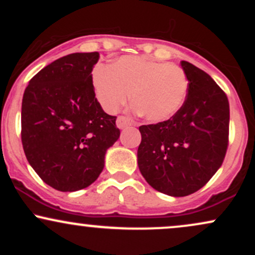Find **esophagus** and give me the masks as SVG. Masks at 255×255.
Masks as SVG:
<instances>
[{
    "label": "esophagus",
    "instance_id": "34e87169",
    "mask_svg": "<svg viewBox=\"0 0 255 255\" xmlns=\"http://www.w3.org/2000/svg\"><path fill=\"white\" fill-rule=\"evenodd\" d=\"M131 125V121L128 118H125V116H119L118 120H116V126L120 128V129H124V128H127L128 126Z\"/></svg>",
    "mask_w": 255,
    "mask_h": 255
}]
</instances>
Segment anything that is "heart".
I'll return each mask as SVG.
<instances>
[{
    "label": "heart",
    "mask_w": 255,
    "mask_h": 255,
    "mask_svg": "<svg viewBox=\"0 0 255 255\" xmlns=\"http://www.w3.org/2000/svg\"><path fill=\"white\" fill-rule=\"evenodd\" d=\"M92 84L99 104L114 114L131 93L134 110L153 124L165 122L182 109L189 81L181 67L144 56H124L95 69Z\"/></svg>",
    "instance_id": "heart-1"
}]
</instances>
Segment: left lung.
Masks as SVG:
<instances>
[{
    "instance_id": "1",
    "label": "left lung",
    "mask_w": 255,
    "mask_h": 255,
    "mask_svg": "<svg viewBox=\"0 0 255 255\" xmlns=\"http://www.w3.org/2000/svg\"><path fill=\"white\" fill-rule=\"evenodd\" d=\"M189 81L182 109L156 125L140 126L137 165L152 188L170 197L199 191L221 168L228 148L229 102L216 81L182 61Z\"/></svg>"
}]
</instances>
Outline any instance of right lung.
I'll list each match as a JSON object with an SVG mask.
<instances>
[{
	"mask_svg": "<svg viewBox=\"0 0 255 255\" xmlns=\"http://www.w3.org/2000/svg\"><path fill=\"white\" fill-rule=\"evenodd\" d=\"M98 52H75L54 61L31 79L21 105V141L30 165L61 192L86 188L104 168L118 141L116 118L102 109L92 68Z\"/></svg>",
	"mask_w": 255,
	"mask_h": 255,
	"instance_id": "right-lung-1",
	"label": "right lung"
}]
</instances>
